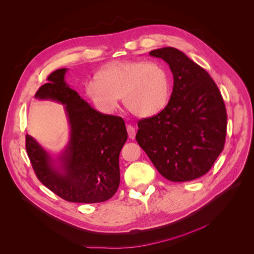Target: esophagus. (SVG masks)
I'll return each mask as SVG.
<instances>
[{"label": "esophagus", "instance_id": "1", "mask_svg": "<svg viewBox=\"0 0 254 254\" xmlns=\"http://www.w3.org/2000/svg\"><path fill=\"white\" fill-rule=\"evenodd\" d=\"M127 133H128V138L129 139H134V137H136V129H134V127L130 125H127Z\"/></svg>", "mask_w": 254, "mask_h": 254}]
</instances>
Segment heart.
Instances as JSON below:
<instances>
[{
    "label": "heart",
    "instance_id": "heart-1",
    "mask_svg": "<svg viewBox=\"0 0 254 254\" xmlns=\"http://www.w3.org/2000/svg\"><path fill=\"white\" fill-rule=\"evenodd\" d=\"M95 78L86 84V94L95 107L105 113L116 108L120 97L125 107L139 117L159 113L170 100V75L156 62H113Z\"/></svg>",
    "mask_w": 254,
    "mask_h": 254
}]
</instances>
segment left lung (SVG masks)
Listing matches in <instances>:
<instances>
[{
	"instance_id": "obj_1",
	"label": "left lung",
	"mask_w": 254,
	"mask_h": 254,
	"mask_svg": "<svg viewBox=\"0 0 254 254\" xmlns=\"http://www.w3.org/2000/svg\"><path fill=\"white\" fill-rule=\"evenodd\" d=\"M149 55L163 59L174 75L170 102L138 123L136 140L159 174L172 182L204 176L224 149L227 111L205 69L182 51L165 47Z\"/></svg>"
}]
</instances>
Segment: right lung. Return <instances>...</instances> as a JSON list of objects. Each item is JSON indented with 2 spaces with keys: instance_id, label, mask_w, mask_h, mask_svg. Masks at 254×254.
I'll return each mask as SVG.
<instances>
[{
  "instance_id": "right-lung-1",
  "label": "right lung",
  "mask_w": 254,
  "mask_h": 254,
  "mask_svg": "<svg viewBox=\"0 0 254 254\" xmlns=\"http://www.w3.org/2000/svg\"><path fill=\"white\" fill-rule=\"evenodd\" d=\"M66 68L51 73L36 93L40 100L63 104L70 138L59 165L30 134L25 148L33 171L46 187L68 202L98 203L110 199L121 181L120 153L127 140L122 117L100 113L64 80Z\"/></svg>"
}]
</instances>
